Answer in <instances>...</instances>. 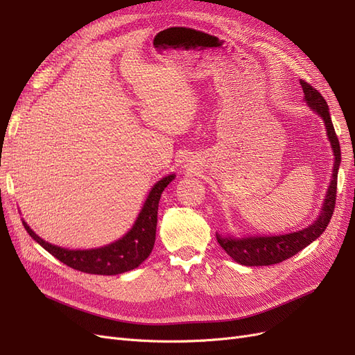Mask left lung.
Returning a JSON list of instances; mask_svg holds the SVG:
<instances>
[{"label":"left lung","mask_w":355,"mask_h":355,"mask_svg":"<svg viewBox=\"0 0 355 355\" xmlns=\"http://www.w3.org/2000/svg\"><path fill=\"white\" fill-rule=\"evenodd\" d=\"M300 85L305 93V101L311 110H314L321 118L324 120L327 136L330 145L335 154V166H333V176L330 180V187L326 196V201L323 204V211L320 218L311 225V227L286 234V235H275V237H249V239H231V237H220L216 235L218 243L222 249L227 252L235 262H239L245 266H266L280 263L288 257H292L297 252H300L308 244L317 240L321 234L324 232L327 225L331 219L333 210L336 204V188H338V170L340 164V146L338 136L333 127L329 106L323 96L320 94L309 83L300 80Z\"/></svg>","instance_id":"8db88e82"}]
</instances>
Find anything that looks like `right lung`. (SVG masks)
Listing matches in <instances>:
<instances>
[{
	"instance_id": "obj_1",
	"label": "right lung",
	"mask_w": 355,
	"mask_h": 355,
	"mask_svg": "<svg viewBox=\"0 0 355 355\" xmlns=\"http://www.w3.org/2000/svg\"><path fill=\"white\" fill-rule=\"evenodd\" d=\"M173 179L175 175H170L158 180L151 189V192H149V196L144 204V209L139 213L133 228L128 231L121 240H118L110 245L101 247V249H62V247L53 245L44 240H41L38 235L28 227L26 222H24V227L31 237L44 247L50 254L58 257L60 262L73 268V270L98 275L123 274L135 270V268L141 265L149 256V253L153 252L157 231L158 201L161 198V194H163L164 188Z\"/></svg>"
}]
</instances>
